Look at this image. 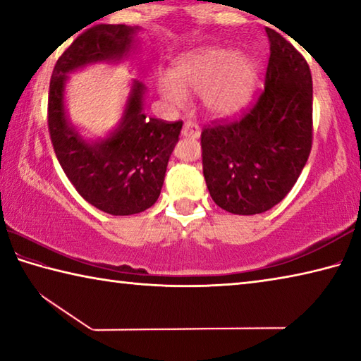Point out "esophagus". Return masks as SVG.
<instances>
[{"instance_id": "1", "label": "esophagus", "mask_w": 361, "mask_h": 361, "mask_svg": "<svg viewBox=\"0 0 361 361\" xmlns=\"http://www.w3.org/2000/svg\"><path fill=\"white\" fill-rule=\"evenodd\" d=\"M181 135L186 138H199L200 137V127L197 124H194L191 121H186L185 126H183Z\"/></svg>"}]
</instances>
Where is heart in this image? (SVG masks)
Wrapping results in <instances>:
<instances>
[{
    "label": "heart",
    "instance_id": "1",
    "mask_svg": "<svg viewBox=\"0 0 361 361\" xmlns=\"http://www.w3.org/2000/svg\"><path fill=\"white\" fill-rule=\"evenodd\" d=\"M258 63L226 47H205L176 60L172 75L157 79L159 92L172 106H185L188 94L202 97L205 111L229 118L245 108L258 85Z\"/></svg>",
    "mask_w": 361,
    "mask_h": 361
}]
</instances>
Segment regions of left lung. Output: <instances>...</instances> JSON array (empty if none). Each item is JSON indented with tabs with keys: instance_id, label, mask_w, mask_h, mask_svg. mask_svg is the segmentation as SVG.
I'll return each instance as SVG.
<instances>
[{
	"instance_id": "8db88e82",
	"label": "left lung",
	"mask_w": 361,
	"mask_h": 361,
	"mask_svg": "<svg viewBox=\"0 0 361 361\" xmlns=\"http://www.w3.org/2000/svg\"><path fill=\"white\" fill-rule=\"evenodd\" d=\"M271 56L264 90L242 119L205 127L202 166L212 199L234 215L277 205L295 186L312 148V76L305 59L266 28Z\"/></svg>"
}]
</instances>
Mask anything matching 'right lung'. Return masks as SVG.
I'll list each match as a JSON object with an SVG mask.
<instances>
[{
    "label": "right lung",
    "mask_w": 361,
    "mask_h": 361,
    "mask_svg": "<svg viewBox=\"0 0 361 361\" xmlns=\"http://www.w3.org/2000/svg\"><path fill=\"white\" fill-rule=\"evenodd\" d=\"M137 32L138 27L106 23L85 30L57 60L49 85L47 126L60 166L89 204L114 216L156 204L183 122L146 118V85L133 79L119 126L106 138L85 140L66 114L65 85L73 71L129 57Z\"/></svg>",
    "instance_id": "1"
}]
</instances>
